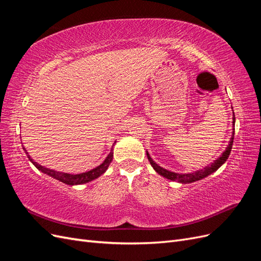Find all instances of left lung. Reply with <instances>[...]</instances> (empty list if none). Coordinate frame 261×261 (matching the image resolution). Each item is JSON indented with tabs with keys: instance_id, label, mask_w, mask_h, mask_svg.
Wrapping results in <instances>:
<instances>
[{
	"instance_id": "1",
	"label": "left lung",
	"mask_w": 261,
	"mask_h": 261,
	"mask_svg": "<svg viewBox=\"0 0 261 261\" xmlns=\"http://www.w3.org/2000/svg\"><path fill=\"white\" fill-rule=\"evenodd\" d=\"M233 114H234V112H233ZM234 124H235V117H233V133H232V137H231L230 143H228V145H227V147L225 149V151L222 154H221L217 160L213 161L210 165H208V167H206V168H203L202 170L195 171L193 173H185V174H179V173H175V172H172V171H169V170H165L162 167H160V165H158L152 160V158L149 155V153L147 151L148 160H149L150 164H151V167L154 169V171L158 173V174H160L161 176L168 178V179L176 180V181H178V183H181V184L193 183V181L202 179L204 177H207L208 175L212 174L213 172H216L221 167V165H222L227 160V158H228V155H230V152H231V150H232V146H233Z\"/></svg>"
}]
</instances>
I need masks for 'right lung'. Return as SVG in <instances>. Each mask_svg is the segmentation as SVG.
Masks as SVG:
<instances>
[{"label": "right lung", "mask_w": 261, "mask_h": 261, "mask_svg": "<svg viewBox=\"0 0 261 261\" xmlns=\"http://www.w3.org/2000/svg\"><path fill=\"white\" fill-rule=\"evenodd\" d=\"M115 143H116V141H115ZM23 150H25V152L28 156V159L30 160V162L33 163L39 171H41L42 173H44V174L49 175V176H51L55 179L62 181V183L67 184V185H82V184L89 183V181L98 178L100 175L103 174V173L108 170L110 163H111V161L113 159V149H111V152L108 154V156L106 158L105 161L102 162L100 165H98L97 168H94V169H92L88 172L81 173V174H69V173H63V172L54 171L52 169H48L45 167H42V165H40V164L37 163L36 161L31 159L25 148H23Z\"/></svg>", "instance_id": "obj_1"}]
</instances>
